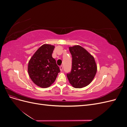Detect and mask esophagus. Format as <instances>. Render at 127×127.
<instances>
[{"label":"esophagus","instance_id":"esophagus-1","mask_svg":"<svg viewBox=\"0 0 127 127\" xmlns=\"http://www.w3.org/2000/svg\"><path fill=\"white\" fill-rule=\"evenodd\" d=\"M60 69L61 71H63V67L62 66H61L60 67Z\"/></svg>","mask_w":127,"mask_h":127}]
</instances>
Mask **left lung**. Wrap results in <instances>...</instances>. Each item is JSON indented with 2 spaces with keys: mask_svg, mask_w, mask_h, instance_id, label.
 Segmentation results:
<instances>
[{
  "mask_svg": "<svg viewBox=\"0 0 127 127\" xmlns=\"http://www.w3.org/2000/svg\"><path fill=\"white\" fill-rule=\"evenodd\" d=\"M72 56V68L67 74L68 79L75 88H81L92 82L97 71L94 58L80 45L70 47Z\"/></svg>",
  "mask_w": 127,
  "mask_h": 127,
  "instance_id": "1",
  "label": "left lung"
}]
</instances>
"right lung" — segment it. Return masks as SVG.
<instances>
[{
	"label": "right lung",
	"instance_id": "obj_1",
	"mask_svg": "<svg viewBox=\"0 0 127 127\" xmlns=\"http://www.w3.org/2000/svg\"><path fill=\"white\" fill-rule=\"evenodd\" d=\"M55 46L42 45L30 59L28 64V73L33 82L42 88H47L54 83L59 67L53 58L52 54Z\"/></svg>",
	"mask_w": 127,
	"mask_h": 127
}]
</instances>
